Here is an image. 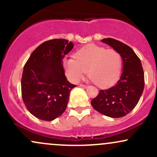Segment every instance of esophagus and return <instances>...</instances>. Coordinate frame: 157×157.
<instances>
[{
	"mask_svg": "<svg viewBox=\"0 0 157 157\" xmlns=\"http://www.w3.org/2000/svg\"><path fill=\"white\" fill-rule=\"evenodd\" d=\"M80 87L83 88V89H87V88H88V86H86V85H83V84H80Z\"/></svg>",
	"mask_w": 157,
	"mask_h": 157,
	"instance_id": "obj_1",
	"label": "esophagus"
}]
</instances>
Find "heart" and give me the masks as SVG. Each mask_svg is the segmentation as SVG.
Wrapping results in <instances>:
<instances>
[{"mask_svg": "<svg viewBox=\"0 0 157 157\" xmlns=\"http://www.w3.org/2000/svg\"><path fill=\"white\" fill-rule=\"evenodd\" d=\"M75 59H66L63 67L66 76L78 82L87 72L91 80L101 88L111 86L122 71V56L117 50L90 44L75 52Z\"/></svg>", "mask_w": 157, "mask_h": 157, "instance_id": "heart-1", "label": "heart"}]
</instances>
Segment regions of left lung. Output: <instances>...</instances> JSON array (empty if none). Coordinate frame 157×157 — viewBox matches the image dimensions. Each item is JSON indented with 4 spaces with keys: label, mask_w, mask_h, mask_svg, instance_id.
<instances>
[{
    "label": "left lung",
    "mask_w": 157,
    "mask_h": 157,
    "mask_svg": "<svg viewBox=\"0 0 157 157\" xmlns=\"http://www.w3.org/2000/svg\"><path fill=\"white\" fill-rule=\"evenodd\" d=\"M117 50L122 56V72L116 84L107 89L100 90L91 104L96 111L111 118H119L130 113L143 92L144 71L141 61L128 46L113 38L102 40Z\"/></svg>",
    "instance_id": "8db88e82"
}]
</instances>
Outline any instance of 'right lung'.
<instances>
[{"label":"right lung","instance_id":"1","mask_svg":"<svg viewBox=\"0 0 157 157\" xmlns=\"http://www.w3.org/2000/svg\"><path fill=\"white\" fill-rule=\"evenodd\" d=\"M74 44L66 39H53L34 50L23 68L21 92L28 111L35 117L52 121L64 112L71 90L62 60Z\"/></svg>","mask_w":157,"mask_h":157}]
</instances>
